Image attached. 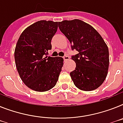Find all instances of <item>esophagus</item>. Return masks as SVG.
Instances as JSON below:
<instances>
[{
    "label": "esophagus",
    "mask_w": 123,
    "mask_h": 123,
    "mask_svg": "<svg viewBox=\"0 0 123 123\" xmlns=\"http://www.w3.org/2000/svg\"><path fill=\"white\" fill-rule=\"evenodd\" d=\"M63 59L64 60H69L70 59L69 56H68V55H64L63 56Z\"/></svg>",
    "instance_id": "1"
}]
</instances>
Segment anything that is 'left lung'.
Returning <instances> with one entry per match:
<instances>
[{
	"label": "left lung",
	"instance_id": "obj_1",
	"mask_svg": "<svg viewBox=\"0 0 123 123\" xmlns=\"http://www.w3.org/2000/svg\"><path fill=\"white\" fill-rule=\"evenodd\" d=\"M60 31L69 41L75 70L70 73L74 85L85 91L98 88L106 79L109 68V50L101 35L91 25L79 19L58 23Z\"/></svg>",
	"mask_w": 123,
	"mask_h": 123
}]
</instances>
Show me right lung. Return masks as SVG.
<instances>
[{
  "label": "right lung",
  "mask_w": 123,
  "mask_h": 123,
  "mask_svg": "<svg viewBox=\"0 0 123 123\" xmlns=\"http://www.w3.org/2000/svg\"><path fill=\"white\" fill-rule=\"evenodd\" d=\"M57 23L36 22L22 32L15 46L14 58L18 74L24 83L36 91H47L54 87L61 72L62 57L47 55Z\"/></svg>",
  "instance_id": "add662e5"
}]
</instances>
